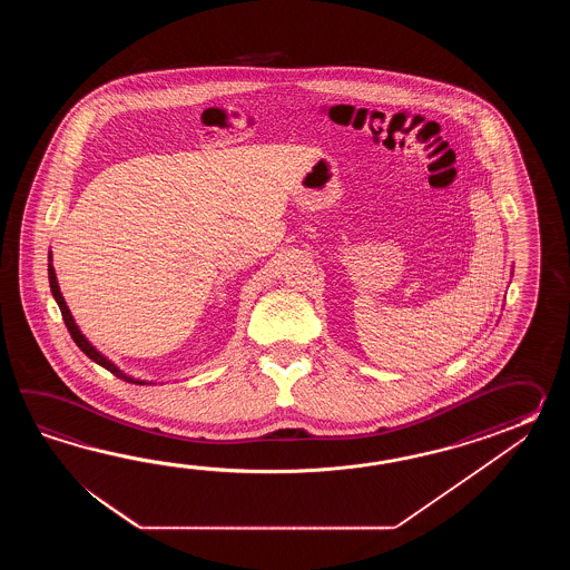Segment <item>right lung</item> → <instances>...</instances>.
<instances>
[{
  "label": "right lung",
  "mask_w": 570,
  "mask_h": 570,
  "mask_svg": "<svg viewBox=\"0 0 570 570\" xmlns=\"http://www.w3.org/2000/svg\"><path fill=\"white\" fill-rule=\"evenodd\" d=\"M49 283L50 291H52V297H55V302L59 303V309H61L62 320H65V326L69 330V334H71V338L75 340V344L81 348V351L86 352L87 356L94 361V363L99 364V366H104V368H108L109 373H114V375L118 376V379H124V381H128V383H136V385H146V381H140V379H134V376L126 375L124 371H120L116 364L109 361L108 356H104L101 352L97 351L96 346L89 342V340L81 334V330L79 326L75 324L73 315L69 312V307H67V302H65V297H62L61 289H59V283H57V275H55V267H52V255L49 253Z\"/></svg>",
  "instance_id": "obj_1"
}]
</instances>
